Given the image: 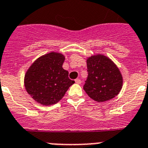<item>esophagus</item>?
Here are the masks:
<instances>
[{"instance_id":"34e87169","label":"esophagus","mask_w":148,"mask_h":148,"mask_svg":"<svg viewBox=\"0 0 148 148\" xmlns=\"http://www.w3.org/2000/svg\"><path fill=\"white\" fill-rule=\"evenodd\" d=\"M75 82L76 84H81V80L79 79V78H76V79L75 80Z\"/></svg>"}]
</instances>
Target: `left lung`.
I'll return each instance as SVG.
<instances>
[{
	"mask_svg": "<svg viewBox=\"0 0 148 148\" xmlns=\"http://www.w3.org/2000/svg\"><path fill=\"white\" fill-rule=\"evenodd\" d=\"M87 76L84 90L98 102L110 100L118 95L123 79L119 68L102 55L92 56L87 60Z\"/></svg>",
	"mask_w": 148,
	"mask_h": 148,
	"instance_id": "8db88e82",
	"label": "left lung"
}]
</instances>
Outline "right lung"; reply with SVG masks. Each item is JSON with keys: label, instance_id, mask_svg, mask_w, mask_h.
<instances>
[{"label": "right lung", "instance_id": "add662e5", "mask_svg": "<svg viewBox=\"0 0 148 148\" xmlns=\"http://www.w3.org/2000/svg\"><path fill=\"white\" fill-rule=\"evenodd\" d=\"M64 56L50 53L38 58L27 70L24 84L27 92L43 105L58 102L75 82L62 67Z\"/></svg>", "mask_w": 148, "mask_h": 148}]
</instances>
